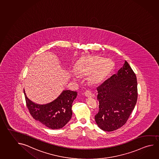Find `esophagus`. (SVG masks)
Returning a JSON list of instances; mask_svg holds the SVG:
<instances>
[{"instance_id":"obj_1","label":"esophagus","mask_w":159,"mask_h":159,"mask_svg":"<svg viewBox=\"0 0 159 159\" xmlns=\"http://www.w3.org/2000/svg\"><path fill=\"white\" fill-rule=\"evenodd\" d=\"M84 95L87 97H92V93L91 92L89 91H86L84 92Z\"/></svg>"}]
</instances>
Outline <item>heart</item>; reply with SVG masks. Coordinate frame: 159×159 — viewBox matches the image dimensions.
I'll use <instances>...</instances> for the list:
<instances>
[{"label": "heart", "instance_id": "heart-1", "mask_svg": "<svg viewBox=\"0 0 159 159\" xmlns=\"http://www.w3.org/2000/svg\"><path fill=\"white\" fill-rule=\"evenodd\" d=\"M113 67L112 61L101 57L86 56L81 58L75 67L77 73L88 75L89 82L96 85L102 82L110 74Z\"/></svg>", "mask_w": 159, "mask_h": 159}]
</instances>
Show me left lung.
Wrapping results in <instances>:
<instances>
[{"instance_id":"1","label":"left lung","mask_w":159,"mask_h":159,"mask_svg":"<svg viewBox=\"0 0 159 159\" xmlns=\"http://www.w3.org/2000/svg\"><path fill=\"white\" fill-rule=\"evenodd\" d=\"M98 112L94 116L97 126L113 131L126 124L137 99V79L127 61L116 74L97 88Z\"/></svg>"}]
</instances>
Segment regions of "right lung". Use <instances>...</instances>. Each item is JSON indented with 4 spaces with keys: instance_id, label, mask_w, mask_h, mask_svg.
<instances>
[{
    "instance_id": "1",
    "label": "right lung",
    "mask_w": 159,
    "mask_h": 159,
    "mask_svg": "<svg viewBox=\"0 0 159 159\" xmlns=\"http://www.w3.org/2000/svg\"><path fill=\"white\" fill-rule=\"evenodd\" d=\"M24 93L27 107L33 117L49 129H62L71 119L72 103L77 95L76 92L64 90L56 99L44 105L30 100L24 89Z\"/></svg>"
}]
</instances>
